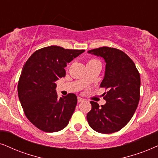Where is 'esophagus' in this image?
Here are the masks:
<instances>
[{"instance_id":"1","label":"esophagus","mask_w":158,"mask_h":158,"mask_svg":"<svg viewBox=\"0 0 158 158\" xmlns=\"http://www.w3.org/2000/svg\"><path fill=\"white\" fill-rule=\"evenodd\" d=\"M84 101V99L82 98H80V97H78L77 98L78 103H80V102H81V101Z\"/></svg>"}]
</instances>
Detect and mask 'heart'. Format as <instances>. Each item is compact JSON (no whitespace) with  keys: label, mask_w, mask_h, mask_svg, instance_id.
<instances>
[{"label":"heart","mask_w":158,"mask_h":158,"mask_svg":"<svg viewBox=\"0 0 158 158\" xmlns=\"http://www.w3.org/2000/svg\"><path fill=\"white\" fill-rule=\"evenodd\" d=\"M97 61H98V60H95V59H91V60H89L88 61V63H94V62H97Z\"/></svg>","instance_id":"heart-1"}]
</instances>
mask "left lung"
<instances>
[{
    "label": "left lung",
    "mask_w": 158,
    "mask_h": 158,
    "mask_svg": "<svg viewBox=\"0 0 158 158\" xmlns=\"http://www.w3.org/2000/svg\"><path fill=\"white\" fill-rule=\"evenodd\" d=\"M103 57L106 62L105 76L101 87L106 103L90 101L91 110L87 119L94 131L104 134L120 131L132 118L140 99L141 79L133 61L120 49L103 47L88 51Z\"/></svg>",
    "instance_id": "8db88e82"
}]
</instances>
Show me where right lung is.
I'll return each mask as SVG.
<instances>
[{"instance_id": "add662e5", "label": "right lung", "mask_w": 158, "mask_h": 158, "mask_svg": "<svg viewBox=\"0 0 158 158\" xmlns=\"http://www.w3.org/2000/svg\"><path fill=\"white\" fill-rule=\"evenodd\" d=\"M84 49L50 46L38 49L23 65L17 90L24 113L41 131L52 133L68 125L77 103V95L57 98L55 81L64 77V68Z\"/></svg>"}]
</instances>
